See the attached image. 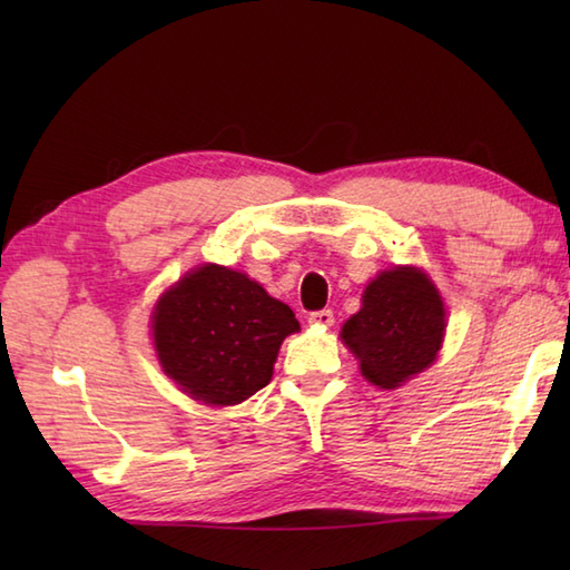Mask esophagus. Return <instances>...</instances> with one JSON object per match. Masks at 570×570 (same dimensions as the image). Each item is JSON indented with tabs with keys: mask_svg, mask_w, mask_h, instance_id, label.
<instances>
[{
	"mask_svg": "<svg viewBox=\"0 0 570 570\" xmlns=\"http://www.w3.org/2000/svg\"><path fill=\"white\" fill-rule=\"evenodd\" d=\"M333 321H335V316H333V311H328V308L308 313V323L311 325H318V328H331Z\"/></svg>",
	"mask_w": 570,
	"mask_h": 570,
	"instance_id": "34e87169",
	"label": "esophagus"
}]
</instances>
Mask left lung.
I'll list each match as a JSON object with an SVG mask.
<instances>
[{
    "instance_id": "8db88e82",
    "label": "left lung",
    "mask_w": 570,
    "mask_h": 570,
    "mask_svg": "<svg viewBox=\"0 0 570 570\" xmlns=\"http://www.w3.org/2000/svg\"><path fill=\"white\" fill-rule=\"evenodd\" d=\"M445 333L439 288L416 266L384 269L367 284L362 308L347 318L341 337L360 372L380 390H396L433 365Z\"/></svg>"
}]
</instances>
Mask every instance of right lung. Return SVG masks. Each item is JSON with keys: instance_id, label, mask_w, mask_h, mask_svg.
<instances>
[{"instance_id": "add662e5", "label": "right lung", "mask_w": 570, "mask_h": 570, "mask_svg": "<svg viewBox=\"0 0 570 570\" xmlns=\"http://www.w3.org/2000/svg\"><path fill=\"white\" fill-rule=\"evenodd\" d=\"M294 311L247 274L203 264L166 288L151 313L161 370L208 406H235L269 384Z\"/></svg>"}]
</instances>
